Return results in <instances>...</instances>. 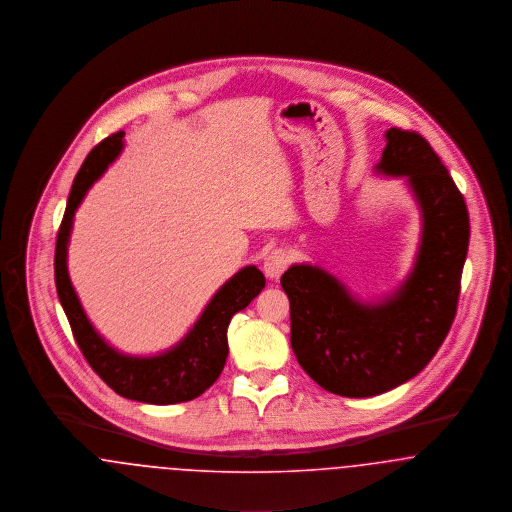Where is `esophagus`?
<instances>
[{"mask_svg":"<svg viewBox=\"0 0 512 512\" xmlns=\"http://www.w3.org/2000/svg\"><path fill=\"white\" fill-rule=\"evenodd\" d=\"M289 262H291V258H289V254L285 250H281V248L271 250L268 256H266V260H264V273H266V277L271 279V281H277L283 275V271L289 268Z\"/></svg>","mask_w":512,"mask_h":512,"instance_id":"1","label":"esophagus"}]
</instances>
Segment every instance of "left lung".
Returning a JSON list of instances; mask_svg holds the SVG:
<instances>
[{"mask_svg": "<svg viewBox=\"0 0 512 512\" xmlns=\"http://www.w3.org/2000/svg\"><path fill=\"white\" fill-rule=\"evenodd\" d=\"M377 171L406 177L422 210V243L399 291L364 304L316 266H291V347L302 370L341 397H376L420 374L457 316L470 219L464 196L430 142L389 129Z\"/></svg>", "mask_w": 512, "mask_h": 512, "instance_id": "8db88e82", "label": "left lung"}]
</instances>
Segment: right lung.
I'll return each mask as SVG.
<instances>
[{
    "label": "right lung",
    "instance_id": "right-lung-1",
    "mask_svg": "<svg viewBox=\"0 0 512 512\" xmlns=\"http://www.w3.org/2000/svg\"><path fill=\"white\" fill-rule=\"evenodd\" d=\"M123 136L125 133L119 131L104 138L88 154L73 181L55 243V289L86 362L117 395L138 403H185L200 397L216 383L229 354V322L260 295V291L266 287V277L256 266L241 269L217 291L198 322L190 329L189 335L160 356L136 358L111 349L94 331L92 323L88 322L71 285L67 273V243L73 227V216L86 190L119 156Z\"/></svg>",
    "mask_w": 512,
    "mask_h": 512
}]
</instances>
